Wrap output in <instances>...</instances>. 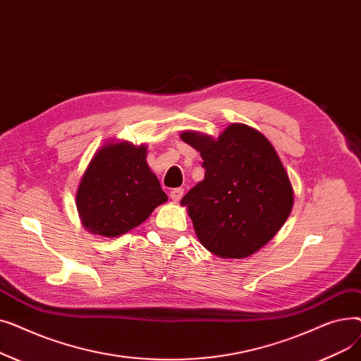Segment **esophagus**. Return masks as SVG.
Returning <instances> with one entry per match:
<instances>
[{"label":"esophagus","instance_id":"obj_1","mask_svg":"<svg viewBox=\"0 0 361 361\" xmlns=\"http://www.w3.org/2000/svg\"><path fill=\"white\" fill-rule=\"evenodd\" d=\"M183 195H184L183 188H174V190L169 192V197H171V200H173V202H180Z\"/></svg>","mask_w":361,"mask_h":361}]
</instances>
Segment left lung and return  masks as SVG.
I'll list each match as a JSON object with an SVG mask.
<instances>
[{
	"label": "left lung",
	"instance_id": "1",
	"mask_svg": "<svg viewBox=\"0 0 361 361\" xmlns=\"http://www.w3.org/2000/svg\"><path fill=\"white\" fill-rule=\"evenodd\" d=\"M200 152L204 178L181 199L206 250L244 259L267 245L288 219L294 192L275 147L253 127L234 123L218 137L183 131Z\"/></svg>",
	"mask_w": 361,
	"mask_h": 361
}]
</instances>
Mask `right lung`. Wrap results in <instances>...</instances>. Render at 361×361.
<instances>
[{
  "instance_id": "add662e5",
  "label": "right lung",
  "mask_w": 361,
  "mask_h": 361,
  "mask_svg": "<svg viewBox=\"0 0 361 361\" xmlns=\"http://www.w3.org/2000/svg\"><path fill=\"white\" fill-rule=\"evenodd\" d=\"M146 157V145L126 140H109L94 152L75 193L80 221L89 233L120 237L168 200Z\"/></svg>"
}]
</instances>
